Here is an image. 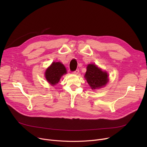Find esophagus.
Returning <instances> with one entry per match:
<instances>
[{"label": "esophagus", "mask_w": 147, "mask_h": 147, "mask_svg": "<svg viewBox=\"0 0 147 147\" xmlns=\"http://www.w3.org/2000/svg\"><path fill=\"white\" fill-rule=\"evenodd\" d=\"M79 69H76V71H73V74H79Z\"/></svg>", "instance_id": "34e87169"}]
</instances>
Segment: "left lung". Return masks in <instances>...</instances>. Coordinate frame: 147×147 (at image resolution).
<instances>
[{
    "instance_id": "left-lung-1",
    "label": "left lung",
    "mask_w": 147,
    "mask_h": 147,
    "mask_svg": "<svg viewBox=\"0 0 147 147\" xmlns=\"http://www.w3.org/2000/svg\"><path fill=\"white\" fill-rule=\"evenodd\" d=\"M84 78L90 88L93 90L105 86L109 81L108 73L92 64L88 65Z\"/></svg>"
}]
</instances>
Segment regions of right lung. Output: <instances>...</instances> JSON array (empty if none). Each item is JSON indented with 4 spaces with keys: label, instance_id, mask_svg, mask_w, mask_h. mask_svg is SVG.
<instances>
[{
    "label": "right lung",
    "instance_id": "obj_1",
    "mask_svg": "<svg viewBox=\"0 0 147 147\" xmlns=\"http://www.w3.org/2000/svg\"><path fill=\"white\" fill-rule=\"evenodd\" d=\"M67 73L66 68L60 62H53L46 69L45 76L46 80L52 86L57 84L64 74Z\"/></svg>",
    "mask_w": 147,
    "mask_h": 147
}]
</instances>
